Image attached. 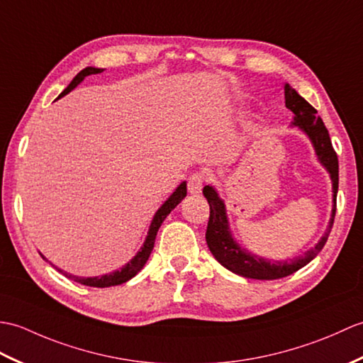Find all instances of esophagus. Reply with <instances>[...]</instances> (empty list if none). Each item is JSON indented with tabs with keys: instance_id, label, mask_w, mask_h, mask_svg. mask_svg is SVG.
I'll list each match as a JSON object with an SVG mask.
<instances>
[{
	"instance_id": "obj_1",
	"label": "esophagus",
	"mask_w": 363,
	"mask_h": 363,
	"mask_svg": "<svg viewBox=\"0 0 363 363\" xmlns=\"http://www.w3.org/2000/svg\"><path fill=\"white\" fill-rule=\"evenodd\" d=\"M203 180H205V175L196 172L192 174L189 179H188V191L191 194H199V192H202L203 188Z\"/></svg>"
}]
</instances>
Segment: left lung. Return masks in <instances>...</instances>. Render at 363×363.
I'll return each instance as SVG.
<instances>
[{"instance_id": "left-lung-1", "label": "left lung", "mask_w": 363, "mask_h": 363, "mask_svg": "<svg viewBox=\"0 0 363 363\" xmlns=\"http://www.w3.org/2000/svg\"><path fill=\"white\" fill-rule=\"evenodd\" d=\"M284 98H286V107L292 111L294 119L292 125L298 127L300 130L308 136L315 155L323 166L333 182V211L331 219H329L328 228L325 235L320 238L315 247L309 248L304 255L296 256L294 259L289 261H270L265 257L257 256L247 248L240 247L238 240L233 238V233L230 230V222L227 216V208L225 202L220 199L219 192L213 186L203 188V196L206 197L209 203V220L206 228V244L209 252L219 261L225 269L236 273L239 277L252 278V279H278L292 275L296 270H300L304 265H308L313 257H315L321 248L325 247L329 233H331L334 216H335V200H337V191H339V160H337L335 150L333 149L331 138H329V132L325 127L323 121L317 116V110L313 108L311 104L301 98L294 88L286 84L284 86Z\"/></svg>"}]
</instances>
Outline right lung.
<instances>
[{
    "instance_id": "obj_1",
    "label": "right lung",
    "mask_w": 363,
    "mask_h": 363,
    "mask_svg": "<svg viewBox=\"0 0 363 363\" xmlns=\"http://www.w3.org/2000/svg\"><path fill=\"white\" fill-rule=\"evenodd\" d=\"M99 72H102V68L86 67L85 69L80 71L74 79L71 80V84L59 94V98L68 94L71 90H74V88L80 82H82L85 77L91 76V74H99ZM184 197H186V182H182L179 186H177V189L172 192V194L169 196V199L166 200V202L158 208V211L155 213L154 219H152V222H150V227H149V231H147L146 240H144V244L140 248V252L136 253L125 265H123V267H121L119 270H115V272H111V273H106V275H102V277H90V278L67 275V273H65V275L68 278H71V279H74L76 283H80V284H84V286H90V287H110V286H119V284H123V283H127V281L132 279L136 275V273H138L144 267V264L147 262L149 256L152 253V250H154L155 238H157V233H158V230L161 227V223L164 222L167 214L171 213L172 209L177 205H179ZM40 255H42V253H40ZM42 257H43L45 261H48L43 255H42ZM55 269H57V267H55ZM57 270L62 272L60 269H57Z\"/></svg>"
}]
</instances>
